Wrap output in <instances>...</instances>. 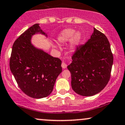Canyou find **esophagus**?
<instances>
[{
	"mask_svg": "<svg viewBox=\"0 0 125 125\" xmlns=\"http://www.w3.org/2000/svg\"><path fill=\"white\" fill-rule=\"evenodd\" d=\"M62 68L63 69H65V68H66V67H67V64L65 63L64 62H62Z\"/></svg>",
	"mask_w": 125,
	"mask_h": 125,
	"instance_id": "obj_1",
	"label": "esophagus"
}]
</instances>
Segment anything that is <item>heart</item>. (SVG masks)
Returning a JSON list of instances; mask_svg holds the SVG:
<instances>
[{
	"label": "heart",
	"mask_w": 125,
	"mask_h": 125,
	"mask_svg": "<svg viewBox=\"0 0 125 125\" xmlns=\"http://www.w3.org/2000/svg\"><path fill=\"white\" fill-rule=\"evenodd\" d=\"M75 30L73 29H66L64 30L59 35L58 38L59 42L64 43L73 38L71 42V49L73 51L79 43L81 39V34L79 32H76L75 33Z\"/></svg>",
	"instance_id": "1"
}]
</instances>
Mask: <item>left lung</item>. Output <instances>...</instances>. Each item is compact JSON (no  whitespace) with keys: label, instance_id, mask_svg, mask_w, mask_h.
<instances>
[{"label":"left lung","instance_id":"obj_1","mask_svg":"<svg viewBox=\"0 0 125 125\" xmlns=\"http://www.w3.org/2000/svg\"><path fill=\"white\" fill-rule=\"evenodd\" d=\"M72 59L67 69L76 93L90 96L104 89L110 80L113 62L109 42L104 34L94 28L87 42L77 46Z\"/></svg>","mask_w":125,"mask_h":125}]
</instances>
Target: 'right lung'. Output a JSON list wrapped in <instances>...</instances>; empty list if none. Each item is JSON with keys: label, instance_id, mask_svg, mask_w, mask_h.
<instances>
[{"label": "right lung", "instance_id": "obj_1", "mask_svg": "<svg viewBox=\"0 0 125 125\" xmlns=\"http://www.w3.org/2000/svg\"><path fill=\"white\" fill-rule=\"evenodd\" d=\"M45 34L35 24L24 31L13 44L10 58V71L20 89L33 98L48 96L52 92L57 77L62 71V61L31 43V36Z\"/></svg>", "mask_w": 125, "mask_h": 125}]
</instances>
